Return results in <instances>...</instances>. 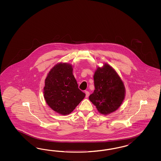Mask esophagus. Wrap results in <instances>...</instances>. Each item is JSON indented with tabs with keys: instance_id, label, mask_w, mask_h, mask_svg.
I'll use <instances>...</instances> for the list:
<instances>
[{
	"instance_id": "esophagus-1",
	"label": "esophagus",
	"mask_w": 161,
	"mask_h": 161,
	"mask_svg": "<svg viewBox=\"0 0 161 161\" xmlns=\"http://www.w3.org/2000/svg\"><path fill=\"white\" fill-rule=\"evenodd\" d=\"M85 93H86V97H88L90 96V93L88 91H86Z\"/></svg>"
}]
</instances>
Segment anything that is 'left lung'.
Masks as SVG:
<instances>
[{
  "label": "left lung",
  "mask_w": 161,
  "mask_h": 161,
  "mask_svg": "<svg viewBox=\"0 0 161 161\" xmlns=\"http://www.w3.org/2000/svg\"><path fill=\"white\" fill-rule=\"evenodd\" d=\"M93 78L95 90L89 96L90 102L104 115L117 110L125 99L126 90L116 70L108 64H104L96 69Z\"/></svg>",
  "instance_id": "1"
}]
</instances>
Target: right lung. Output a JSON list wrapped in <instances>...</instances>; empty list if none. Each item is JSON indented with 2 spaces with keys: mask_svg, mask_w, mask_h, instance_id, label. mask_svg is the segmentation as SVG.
Listing matches in <instances>:
<instances>
[{
  "mask_svg": "<svg viewBox=\"0 0 161 161\" xmlns=\"http://www.w3.org/2000/svg\"><path fill=\"white\" fill-rule=\"evenodd\" d=\"M73 71L71 64L59 63L50 69L45 80V100L61 115L70 114L86 96L78 88Z\"/></svg>",
  "mask_w": 161,
  "mask_h": 161,
  "instance_id": "add662e5",
  "label": "right lung"
}]
</instances>
